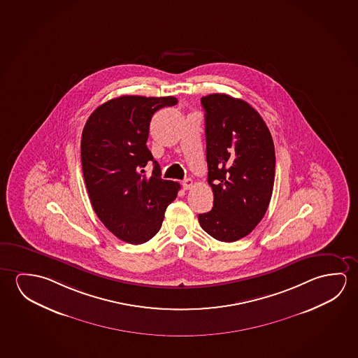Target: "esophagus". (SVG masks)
Masks as SVG:
<instances>
[{
  "instance_id": "obj_1",
  "label": "esophagus",
  "mask_w": 358,
  "mask_h": 358,
  "mask_svg": "<svg viewBox=\"0 0 358 358\" xmlns=\"http://www.w3.org/2000/svg\"><path fill=\"white\" fill-rule=\"evenodd\" d=\"M182 185L184 187V190H189V189L193 187V180L192 179H185V180H182Z\"/></svg>"
}]
</instances>
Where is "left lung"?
Returning a JSON list of instances; mask_svg holds the SVG:
<instances>
[{
  "label": "left lung",
  "instance_id": "obj_1",
  "mask_svg": "<svg viewBox=\"0 0 358 358\" xmlns=\"http://www.w3.org/2000/svg\"><path fill=\"white\" fill-rule=\"evenodd\" d=\"M205 110L208 182L214 203L199 214L210 236L233 243L249 235L266 213L275 180L273 136L249 103L214 93L201 98Z\"/></svg>",
  "mask_w": 358,
  "mask_h": 358
}]
</instances>
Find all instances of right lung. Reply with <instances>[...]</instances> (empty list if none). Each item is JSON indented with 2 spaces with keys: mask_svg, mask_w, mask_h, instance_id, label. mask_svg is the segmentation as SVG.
<instances>
[{
  "mask_svg": "<svg viewBox=\"0 0 358 358\" xmlns=\"http://www.w3.org/2000/svg\"><path fill=\"white\" fill-rule=\"evenodd\" d=\"M176 96H120L103 103L82 131L80 158L93 210L110 233L129 244L147 243L159 231L180 185L160 178L148 149L153 114L176 106ZM154 162L152 177L141 169Z\"/></svg>",
  "mask_w": 358,
  "mask_h": 358,
  "instance_id": "obj_1",
  "label": "right lung"
}]
</instances>
